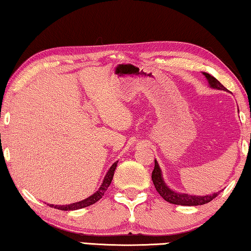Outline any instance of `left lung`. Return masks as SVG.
I'll list each match as a JSON object with an SVG mask.
<instances>
[{"instance_id": "left-lung-1", "label": "left lung", "mask_w": 251, "mask_h": 251, "mask_svg": "<svg viewBox=\"0 0 251 251\" xmlns=\"http://www.w3.org/2000/svg\"><path fill=\"white\" fill-rule=\"evenodd\" d=\"M206 76L208 82H209L210 87L216 88V90L220 91H227V88L224 86V85L219 82V80L216 79L214 76H211L207 73H203ZM151 180L154 182L155 188L158 194L163 197L165 201L174 203V205H181V206H198V205H203V203H207L211 201L212 199L216 198L218 195L222 193L217 192L209 196H194V195H188V194H178L176 192H173L172 189H169L168 187L165 184L163 178H161V172L158 166V163L155 160V167L154 171L151 173Z\"/></svg>"}]
</instances>
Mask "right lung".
Masks as SVG:
<instances>
[{"instance_id":"add662e5","label":"right lung","mask_w":251,"mask_h":251,"mask_svg":"<svg viewBox=\"0 0 251 251\" xmlns=\"http://www.w3.org/2000/svg\"><path fill=\"white\" fill-rule=\"evenodd\" d=\"M116 166H117V163H114L112 165V167L109 168L108 173L106 174V176L104 178V181H103V184H101L100 188L97 190V192L94 195H92L91 197L84 199V201H78V202H75V203H71V205H65V206L50 205V206L53 207V208H56V209H59V210H76V209H80V208H85V207H87V206H91V205H93V203H95L96 201H99L100 199L104 196L105 192H106V190H107V188H108L109 185H110V182H112L113 176H114V172H115Z\"/></svg>"}]
</instances>
